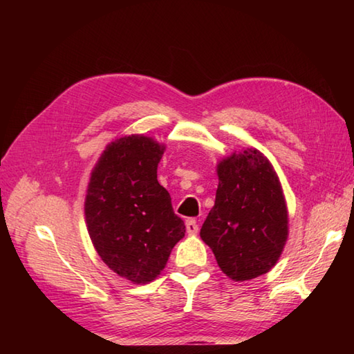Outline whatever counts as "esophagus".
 I'll use <instances>...</instances> for the list:
<instances>
[{
  "mask_svg": "<svg viewBox=\"0 0 354 354\" xmlns=\"http://www.w3.org/2000/svg\"><path fill=\"white\" fill-rule=\"evenodd\" d=\"M185 228H187V232H189V234H198V231H199L198 223L194 219H187L185 221Z\"/></svg>",
  "mask_w": 354,
  "mask_h": 354,
  "instance_id": "esophagus-1",
  "label": "esophagus"
}]
</instances>
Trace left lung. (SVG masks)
Returning <instances> with one entry per match:
<instances>
[{
    "mask_svg": "<svg viewBox=\"0 0 354 354\" xmlns=\"http://www.w3.org/2000/svg\"><path fill=\"white\" fill-rule=\"evenodd\" d=\"M216 202L201 228L217 265L236 281L272 268L288 239V209L272 165L259 150L232 153L217 165Z\"/></svg>",
    "mask_w": 354,
    "mask_h": 354,
    "instance_id": "8db88e82",
    "label": "left lung"
}]
</instances>
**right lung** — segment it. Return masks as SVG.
<instances>
[{
	"instance_id": "add662e5",
	"label": "right lung",
	"mask_w": 354,
	"mask_h": 354,
	"mask_svg": "<svg viewBox=\"0 0 354 354\" xmlns=\"http://www.w3.org/2000/svg\"><path fill=\"white\" fill-rule=\"evenodd\" d=\"M164 147L142 135L123 137L104 150L85 201L88 232L111 270L137 284L155 280L184 237L185 225L158 183Z\"/></svg>"
}]
</instances>
